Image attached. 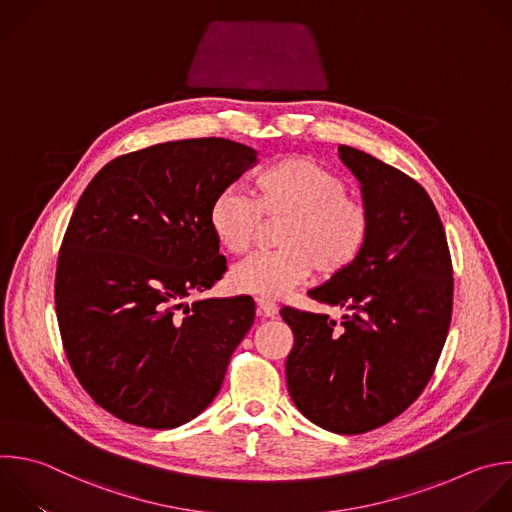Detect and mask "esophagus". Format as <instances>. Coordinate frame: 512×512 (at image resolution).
Instances as JSON below:
<instances>
[{
  "label": "esophagus",
  "instance_id": "obj_1",
  "mask_svg": "<svg viewBox=\"0 0 512 512\" xmlns=\"http://www.w3.org/2000/svg\"><path fill=\"white\" fill-rule=\"evenodd\" d=\"M257 313L263 317H275L279 313V307L267 297H257Z\"/></svg>",
  "mask_w": 512,
  "mask_h": 512
}]
</instances>
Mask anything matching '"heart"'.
I'll list each match as a JSON object with an SVG mask.
<instances>
[{
  "label": "heart",
  "mask_w": 512,
  "mask_h": 512,
  "mask_svg": "<svg viewBox=\"0 0 512 512\" xmlns=\"http://www.w3.org/2000/svg\"><path fill=\"white\" fill-rule=\"evenodd\" d=\"M263 221H281L277 251L239 261L229 283L239 293L283 297L313 271L335 279L350 271L368 249L374 215L366 201L350 195V183L325 164L291 154L271 162L255 177L253 197L239 187L221 191L209 209L219 245L245 253Z\"/></svg>",
  "instance_id": "b5f03b06"
}]
</instances>
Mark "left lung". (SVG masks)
<instances>
[{
	"label": "left lung",
	"mask_w": 512,
	"mask_h": 512,
	"mask_svg": "<svg viewBox=\"0 0 512 512\" xmlns=\"http://www.w3.org/2000/svg\"><path fill=\"white\" fill-rule=\"evenodd\" d=\"M339 156L362 183L374 229L362 259L307 295L344 307H283L295 344L285 362L297 410L337 434H364L400 416L430 382L452 317V259L428 193L402 170L352 146Z\"/></svg>",
	"instance_id": "8db88e82"
}]
</instances>
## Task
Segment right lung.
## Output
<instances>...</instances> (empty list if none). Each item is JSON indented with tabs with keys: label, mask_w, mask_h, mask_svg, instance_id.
<instances>
[{
	"label": "right lung",
	"mask_w": 512,
	"mask_h": 512,
	"mask_svg": "<svg viewBox=\"0 0 512 512\" xmlns=\"http://www.w3.org/2000/svg\"><path fill=\"white\" fill-rule=\"evenodd\" d=\"M253 164V148L225 138L175 140L110 160L82 193L56 315L78 382L122 422L177 428L219 394L255 301L183 299L227 271L209 209Z\"/></svg>",
	"instance_id": "1"
}]
</instances>
